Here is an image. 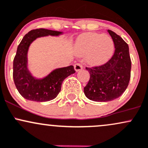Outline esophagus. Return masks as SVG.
Masks as SVG:
<instances>
[{
  "label": "esophagus",
  "instance_id": "34e87169",
  "mask_svg": "<svg viewBox=\"0 0 148 148\" xmlns=\"http://www.w3.org/2000/svg\"><path fill=\"white\" fill-rule=\"evenodd\" d=\"M82 64H79V63H77V64H75L74 65V69L75 70V71H80V70L82 69Z\"/></svg>",
  "mask_w": 148,
  "mask_h": 148
}]
</instances>
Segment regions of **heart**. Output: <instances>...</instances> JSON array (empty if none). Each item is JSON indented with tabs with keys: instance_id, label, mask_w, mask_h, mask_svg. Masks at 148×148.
Returning <instances> with one entry per match:
<instances>
[{
	"instance_id": "1",
	"label": "heart",
	"mask_w": 148,
	"mask_h": 148,
	"mask_svg": "<svg viewBox=\"0 0 148 148\" xmlns=\"http://www.w3.org/2000/svg\"><path fill=\"white\" fill-rule=\"evenodd\" d=\"M79 54L87 53L86 61L91 66H99L105 64L114 50L113 40L107 34L97 33H85L79 36L75 43Z\"/></svg>"
}]
</instances>
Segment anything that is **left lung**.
Listing matches in <instances>:
<instances>
[{
    "label": "left lung",
    "mask_w": 148,
    "mask_h": 148,
    "mask_svg": "<svg viewBox=\"0 0 148 148\" xmlns=\"http://www.w3.org/2000/svg\"><path fill=\"white\" fill-rule=\"evenodd\" d=\"M113 40L114 52L103 65L87 68L90 78L84 88L89 99L97 102H107L117 99L125 92L131 77L132 61L127 43L110 30H108Z\"/></svg>",
    "instance_id": "8db88e82"
}]
</instances>
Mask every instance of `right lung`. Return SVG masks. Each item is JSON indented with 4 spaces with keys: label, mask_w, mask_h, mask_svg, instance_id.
I'll return each mask as SVG.
<instances>
[{
    "label": "right lung",
    "mask_w": 148,
    "mask_h": 148,
    "mask_svg": "<svg viewBox=\"0 0 148 148\" xmlns=\"http://www.w3.org/2000/svg\"><path fill=\"white\" fill-rule=\"evenodd\" d=\"M62 32L37 29L24 36L17 47L13 61V79L18 92L24 99L45 102L55 99L61 89L64 79L75 73L73 66L56 69L46 77L38 79L31 74L27 67V54L30 45L36 38L47 36H58Z\"/></svg>",
    "instance_id": "obj_1"
}]
</instances>
